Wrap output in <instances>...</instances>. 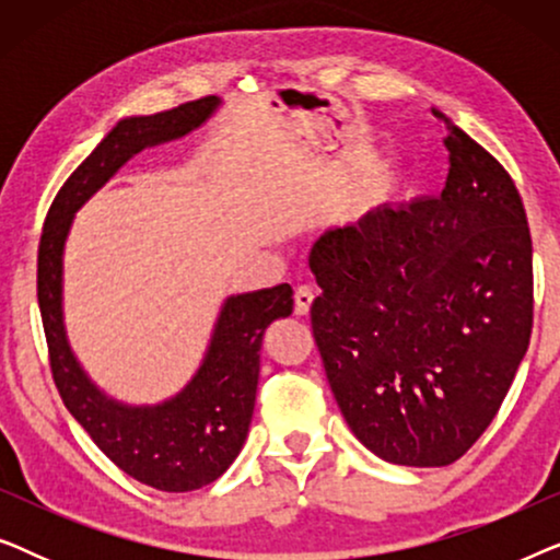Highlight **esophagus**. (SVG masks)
Instances as JSON below:
<instances>
[{"instance_id":"34e87169","label":"esophagus","mask_w":560,"mask_h":560,"mask_svg":"<svg viewBox=\"0 0 560 560\" xmlns=\"http://www.w3.org/2000/svg\"><path fill=\"white\" fill-rule=\"evenodd\" d=\"M313 303V288L308 282H301V285H295V313L298 316H305Z\"/></svg>"}]
</instances>
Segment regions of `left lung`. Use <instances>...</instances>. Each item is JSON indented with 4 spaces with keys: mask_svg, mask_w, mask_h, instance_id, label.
Instances as JSON below:
<instances>
[{
    "mask_svg": "<svg viewBox=\"0 0 560 560\" xmlns=\"http://www.w3.org/2000/svg\"><path fill=\"white\" fill-rule=\"evenodd\" d=\"M446 125L439 196L320 236L311 328L359 441L400 466H448L508 395L533 331V240L500 160Z\"/></svg>",
    "mask_w": 560,
    "mask_h": 560,
    "instance_id": "left-lung-1",
    "label": "left lung"
}]
</instances>
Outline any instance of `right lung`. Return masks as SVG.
<instances>
[{"instance_id":"add662e5","label":"right lung","mask_w":560,"mask_h":560,"mask_svg":"<svg viewBox=\"0 0 560 560\" xmlns=\"http://www.w3.org/2000/svg\"><path fill=\"white\" fill-rule=\"evenodd\" d=\"M213 106L217 96H203L150 117L121 119L52 198L37 247V303L60 400L121 471L160 492L211 485L242 451L255 410L265 328L293 313V288L282 282L229 298L194 382L158 408H127L106 400L71 354L60 313V257L75 209L96 188L135 152L201 125Z\"/></svg>"}]
</instances>
